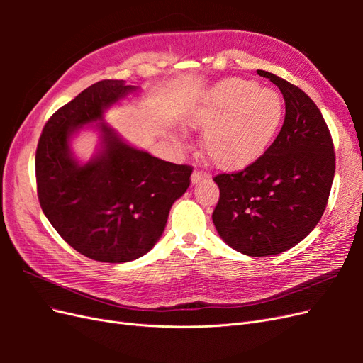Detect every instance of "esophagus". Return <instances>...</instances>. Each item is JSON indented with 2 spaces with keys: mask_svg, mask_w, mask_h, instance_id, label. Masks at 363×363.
<instances>
[{
  "mask_svg": "<svg viewBox=\"0 0 363 363\" xmlns=\"http://www.w3.org/2000/svg\"><path fill=\"white\" fill-rule=\"evenodd\" d=\"M207 177V175H206V172H201V171H194L192 172V175H191V180H192V183L194 184H196V183H200L201 180H204Z\"/></svg>",
  "mask_w": 363,
  "mask_h": 363,
  "instance_id": "obj_1",
  "label": "esophagus"
}]
</instances>
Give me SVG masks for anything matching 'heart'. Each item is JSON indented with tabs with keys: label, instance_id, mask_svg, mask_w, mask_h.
<instances>
[{
	"label": "heart",
	"instance_id": "b5f03b06",
	"mask_svg": "<svg viewBox=\"0 0 363 363\" xmlns=\"http://www.w3.org/2000/svg\"><path fill=\"white\" fill-rule=\"evenodd\" d=\"M281 96L245 79L232 77L208 89L188 116L203 128V148L216 167L242 168L272 142L283 121Z\"/></svg>",
	"mask_w": 363,
	"mask_h": 363
}]
</instances>
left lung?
I'll return each instance as SVG.
<instances>
[{
  "label": "left lung",
  "mask_w": 363,
  "mask_h": 363,
  "mask_svg": "<svg viewBox=\"0 0 363 363\" xmlns=\"http://www.w3.org/2000/svg\"><path fill=\"white\" fill-rule=\"evenodd\" d=\"M286 106L280 133L255 163L213 179L218 235L251 257L286 251L309 235L325 211L335 177V150L320 108L300 87L267 71Z\"/></svg>",
  "instance_id": "left-lung-1"
}]
</instances>
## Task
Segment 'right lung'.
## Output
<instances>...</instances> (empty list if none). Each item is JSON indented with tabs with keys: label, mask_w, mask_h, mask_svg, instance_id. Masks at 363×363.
<instances>
[{
	"label": "right lung",
	"mask_w": 363,
	"mask_h": 363,
	"mask_svg": "<svg viewBox=\"0 0 363 363\" xmlns=\"http://www.w3.org/2000/svg\"><path fill=\"white\" fill-rule=\"evenodd\" d=\"M138 92L124 80L89 86L48 119L36 150L43 213L74 250L98 262L124 263L147 255L191 184L188 164L151 156L104 123L108 108ZM83 126H94L101 140L87 162L72 151Z\"/></svg>",
	"instance_id": "obj_1"
}]
</instances>
